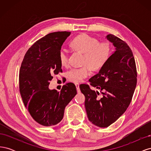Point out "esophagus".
Returning <instances> with one entry per match:
<instances>
[{
  "instance_id": "34e87169",
  "label": "esophagus",
  "mask_w": 151,
  "mask_h": 151,
  "mask_svg": "<svg viewBox=\"0 0 151 151\" xmlns=\"http://www.w3.org/2000/svg\"><path fill=\"white\" fill-rule=\"evenodd\" d=\"M76 89H77V93H80L81 91H80V88H79V84L76 83Z\"/></svg>"
}]
</instances>
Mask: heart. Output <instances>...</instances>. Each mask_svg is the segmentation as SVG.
<instances>
[{
  "label": "heart",
  "instance_id": "b5f03b06",
  "mask_svg": "<svg viewBox=\"0 0 151 151\" xmlns=\"http://www.w3.org/2000/svg\"><path fill=\"white\" fill-rule=\"evenodd\" d=\"M71 47L76 51L84 53L83 64L84 66L73 68L67 72L68 80L72 83H79L90 75L91 68L98 70L107 63L112 52L111 45L108 42L99 43V40L88 35H80L73 40ZM58 60L62 66L68 63V53L65 48H62L58 53Z\"/></svg>",
  "mask_w": 151,
  "mask_h": 151
}]
</instances>
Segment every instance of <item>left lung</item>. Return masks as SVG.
<instances>
[{"mask_svg": "<svg viewBox=\"0 0 151 151\" xmlns=\"http://www.w3.org/2000/svg\"><path fill=\"white\" fill-rule=\"evenodd\" d=\"M106 38L115 47L105 65L89 80L100 90L91 89L87 84L80 89L85 96V108L89 120L99 127H108L116 122L129 107L137 85L135 58L125 42L113 35Z\"/></svg>", "mask_w": 151, "mask_h": 151, "instance_id": "1", "label": "left lung"}]
</instances>
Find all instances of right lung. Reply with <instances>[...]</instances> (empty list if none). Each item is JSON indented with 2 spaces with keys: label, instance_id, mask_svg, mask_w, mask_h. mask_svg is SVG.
Here are the masks:
<instances>
[{
  "label": "right lung",
  "instance_id": "add662e5",
  "mask_svg": "<svg viewBox=\"0 0 151 151\" xmlns=\"http://www.w3.org/2000/svg\"><path fill=\"white\" fill-rule=\"evenodd\" d=\"M70 32L58 31L45 36L26 53L19 71V91L24 106L33 119L43 126L55 125L63 117L65 108L77 94L72 83L60 92L50 89L53 75L62 72L58 53Z\"/></svg>",
  "mask_w": 151,
  "mask_h": 151
}]
</instances>
